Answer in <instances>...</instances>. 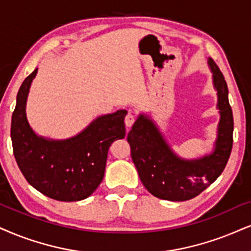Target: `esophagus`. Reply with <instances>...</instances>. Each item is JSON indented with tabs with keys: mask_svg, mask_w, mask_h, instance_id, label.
Here are the masks:
<instances>
[{
	"mask_svg": "<svg viewBox=\"0 0 251 251\" xmlns=\"http://www.w3.org/2000/svg\"><path fill=\"white\" fill-rule=\"evenodd\" d=\"M135 115L134 114L131 113V111H129L128 114H126V119H125V123H126V126H128V128H130V126L134 125V122H135Z\"/></svg>",
	"mask_w": 251,
	"mask_h": 251,
	"instance_id": "obj_1",
	"label": "esophagus"
}]
</instances>
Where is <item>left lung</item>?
I'll use <instances>...</instances> for the list:
<instances>
[{
	"instance_id": "obj_1",
	"label": "left lung",
	"mask_w": 251,
	"mask_h": 251,
	"mask_svg": "<svg viewBox=\"0 0 251 251\" xmlns=\"http://www.w3.org/2000/svg\"><path fill=\"white\" fill-rule=\"evenodd\" d=\"M208 65L218 92L220 122L215 149L198 159L178 157L160 134L153 121L141 114L129 131L131 158L144 187L154 197L170 201H185L199 196L224 171L233 148L234 120L228 100V87L224 74L213 59Z\"/></svg>"
}]
</instances>
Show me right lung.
Instances as JSON below:
<instances>
[{"label": "right lung", "mask_w": 251, "mask_h": 251, "mask_svg": "<svg viewBox=\"0 0 251 251\" xmlns=\"http://www.w3.org/2000/svg\"><path fill=\"white\" fill-rule=\"evenodd\" d=\"M37 69L26 76L17 93L11 117L14 156L24 178L37 191L51 199H86L101 184L110 144L126 136L121 109L95 119L74 137L53 141L37 136L26 120L25 104Z\"/></svg>", "instance_id": "right-lung-1"}]
</instances>
